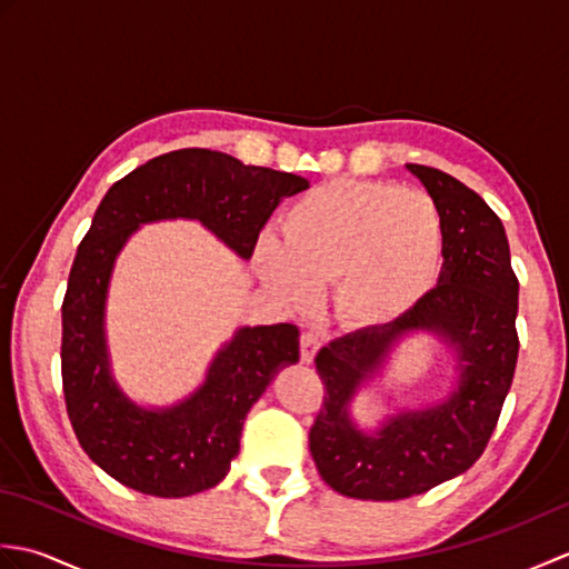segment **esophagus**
<instances>
[{"instance_id": "1", "label": "esophagus", "mask_w": 569, "mask_h": 569, "mask_svg": "<svg viewBox=\"0 0 569 569\" xmlns=\"http://www.w3.org/2000/svg\"><path fill=\"white\" fill-rule=\"evenodd\" d=\"M320 345H322V340L316 330H306L303 335H300V359H303V365H310V361L316 359Z\"/></svg>"}]
</instances>
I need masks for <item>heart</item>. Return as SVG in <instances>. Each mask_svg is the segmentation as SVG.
<instances>
[{
  "mask_svg": "<svg viewBox=\"0 0 569 569\" xmlns=\"http://www.w3.org/2000/svg\"><path fill=\"white\" fill-rule=\"evenodd\" d=\"M283 239L266 237L257 263L278 293L306 303L312 283H335V310L359 328L401 320L438 278L442 214L426 192L332 180L286 210Z\"/></svg>",
  "mask_w": 569,
  "mask_h": 569,
  "instance_id": "b5f03b06",
  "label": "heart"
}]
</instances>
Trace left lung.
Masks as SVG:
<instances>
[{"label":"left lung","mask_w":569,"mask_h":569,"mask_svg":"<svg viewBox=\"0 0 569 569\" xmlns=\"http://www.w3.org/2000/svg\"><path fill=\"white\" fill-rule=\"evenodd\" d=\"M408 171L442 214L438 286L401 320L340 337L316 357L325 396L310 452L325 485L352 499H408L467 471L497 428L518 359V278L499 214L438 168L408 163ZM410 329H435L458 347L460 389L442 407L399 417L371 439L351 428L346 403Z\"/></svg>","instance_id":"obj_1"}]
</instances>
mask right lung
<instances>
[{"instance_id":"right-lung-1","label":"right lung","mask_w":569,"mask_h":569,"mask_svg":"<svg viewBox=\"0 0 569 569\" xmlns=\"http://www.w3.org/2000/svg\"><path fill=\"white\" fill-rule=\"evenodd\" d=\"M308 180L244 166L210 149L156 156L107 190L70 266L63 298L66 410L78 442L119 485L163 499L210 489L239 452L241 426L278 371L300 359L293 322L244 328L212 361L202 389L171 410H141L117 389L102 335L104 293L114 257L143 222L190 217L249 259L283 198Z\"/></svg>"}]
</instances>
